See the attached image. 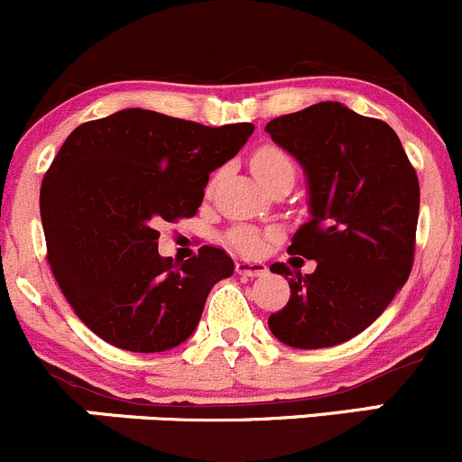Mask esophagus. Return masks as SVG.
<instances>
[{
	"label": "esophagus",
	"instance_id": "obj_1",
	"mask_svg": "<svg viewBox=\"0 0 462 462\" xmlns=\"http://www.w3.org/2000/svg\"><path fill=\"white\" fill-rule=\"evenodd\" d=\"M236 274H244V276H261L268 272L263 263H256V261H245V259H236L235 263Z\"/></svg>",
	"mask_w": 462,
	"mask_h": 462
}]
</instances>
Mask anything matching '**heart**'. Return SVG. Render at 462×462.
<instances>
[{"label": "heart", "mask_w": 462, "mask_h": 462, "mask_svg": "<svg viewBox=\"0 0 462 462\" xmlns=\"http://www.w3.org/2000/svg\"><path fill=\"white\" fill-rule=\"evenodd\" d=\"M252 172H254V177L259 179L261 183H265L281 172L294 174V162L285 150L276 148V145H263V148H259L252 154ZM226 241L235 247L236 252L250 256L259 254L265 247V235H261L259 230L247 226L232 227L226 235Z\"/></svg>", "instance_id": "heart-1"}]
</instances>
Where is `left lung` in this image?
Instances as JSON below:
<instances>
[{
    "instance_id": "8db88e82",
    "label": "left lung",
    "mask_w": 462,
    "mask_h": 462,
    "mask_svg": "<svg viewBox=\"0 0 462 462\" xmlns=\"http://www.w3.org/2000/svg\"><path fill=\"white\" fill-rule=\"evenodd\" d=\"M265 130L308 174L312 218L290 254L317 261L312 274L285 263L290 300L268 325L290 347L346 343L383 314L410 279L420 188L394 130L337 101L272 119Z\"/></svg>"
}]
</instances>
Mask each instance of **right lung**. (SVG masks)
<instances>
[{
    "label": "right lung",
    "mask_w": 462,
    "mask_h": 462,
    "mask_svg": "<svg viewBox=\"0 0 462 462\" xmlns=\"http://www.w3.org/2000/svg\"><path fill=\"white\" fill-rule=\"evenodd\" d=\"M252 130L128 108L68 134L43 174L39 210L52 274L97 337L145 354L194 332L212 285L235 263L212 245L186 263L159 256L157 226L197 215L210 172Z\"/></svg>",
    "instance_id": "1"
}]
</instances>
